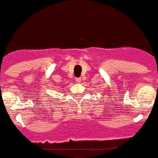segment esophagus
Listing matches in <instances>:
<instances>
[{
    "instance_id": "obj_1",
    "label": "esophagus",
    "mask_w": 158,
    "mask_h": 158,
    "mask_svg": "<svg viewBox=\"0 0 158 158\" xmlns=\"http://www.w3.org/2000/svg\"><path fill=\"white\" fill-rule=\"evenodd\" d=\"M76 81L78 82V83H80L81 81H82V79H81V78H76Z\"/></svg>"
}]
</instances>
